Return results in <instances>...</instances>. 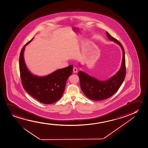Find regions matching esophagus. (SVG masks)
Wrapping results in <instances>:
<instances>
[{
    "instance_id": "obj_1",
    "label": "esophagus",
    "mask_w": 148,
    "mask_h": 148,
    "mask_svg": "<svg viewBox=\"0 0 148 148\" xmlns=\"http://www.w3.org/2000/svg\"><path fill=\"white\" fill-rule=\"evenodd\" d=\"M73 72H74V73H76V72H77V71H78L77 68L75 67H73Z\"/></svg>"
}]
</instances>
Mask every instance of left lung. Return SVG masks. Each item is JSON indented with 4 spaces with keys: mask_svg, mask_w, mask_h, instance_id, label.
Masks as SVG:
<instances>
[{
    "mask_svg": "<svg viewBox=\"0 0 148 148\" xmlns=\"http://www.w3.org/2000/svg\"><path fill=\"white\" fill-rule=\"evenodd\" d=\"M106 33L108 39L119 45L123 50V62L121 69L116 75L106 81L98 80L82 71H79L78 73L83 92L88 98L96 101L110 98L115 94L122 84L126 74L124 48L119 40L112 37L107 32Z\"/></svg>",
    "mask_w": 148,
    "mask_h": 148,
    "instance_id": "8db88e82",
    "label": "left lung"
}]
</instances>
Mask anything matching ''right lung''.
Here are the masks:
<instances>
[{"instance_id": "obj_1", "label": "right lung", "mask_w": 148, "mask_h": 148, "mask_svg": "<svg viewBox=\"0 0 148 148\" xmlns=\"http://www.w3.org/2000/svg\"><path fill=\"white\" fill-rule=\"evenodd\" d=\"M23 47L19 59V72L23 88L31 96L44 104H52L61 98L65 88L68 77L73 72L72 65L59 69L44 77L33 75L27 69L23 59V51L26 45Z\"/></svg>"}]
</instances>
